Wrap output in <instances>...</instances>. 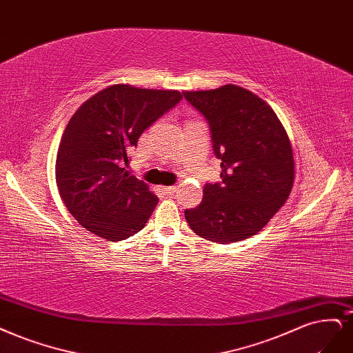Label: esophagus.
I'll use <instances>...</instances> for the list:
<instances>
[{
    "label": "esophagus",
    "instance_id": "obj_1",
    "mask_svg": "<svg viewBox=\"0 0 353 353\" xmlns=\"http://www.w3.org/2000/svg\"><path fill=\"white\" fill-rule=\"evenodd\" d=\"M163 191L166 196H172V194L176 191V187L175 185H171V187H163Z\"/></svg>",
    "mask_w": 353,
    "mask_h": 353
}]
</instances>
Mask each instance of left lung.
<instances>
[{
    "label": "left lung",
    "instance_id": "left-lung-1",
    "mask_svg": "<svg viewBox=\"0 0 353 353\" xmlns=\"http://www.w3.org/2000/svg\"><path fill=\"white\" fill-rule=\"evenodd\" d=\"M182 94L208 121L222 168V181L208 182L203 201L185 210L187 222L217 244L247 239L269 223L292 190L295 162L286 131L269 105L235 84Z\"/></svg>",
    "mask_w": 353,
    "mask_h": 353
}]
</instances>
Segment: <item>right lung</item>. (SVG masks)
<instances>
[{
    "instance_id": "add662e5",
    "label": "right lung",
    "mask_w": 353,
    "mask_h": 353,
    "mask_svg": "<svg viewBox=\"0 0 353 353\" xmlns=\"http://www.w3.org/2000/svg\"><path fill=\"white\" fill-rule=\"evenodd\" d=\"M182 99L178 90L114 84L84 102L61 139L55 178L72 217L92 234L121 241L148 223L157 197L125 171L141 132Z\"/></svg>"
}]
</instances>
